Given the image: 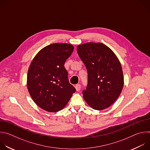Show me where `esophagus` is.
Masks as SVG:
<instances>
[{"label":"esophagus","mask_w":150,"mask_h":150,"mask_svg":"<svg viewBox=\"0 0 150 150\" xmlns=\"http://www.w3.org/2000/svg\"><path fill=\"white\" fill-rule=\"evenodd\" d=\"M75 89L77 91H79L81 89V85L80 84H76L75 85Z\"/></svg>","instance_id":"obj_1"}]
</instances>
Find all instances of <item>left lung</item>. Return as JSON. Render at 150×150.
Here are the masks:
<instances>
[{
	"mask_svg": "<svg viewBox=\"0 0 150 150\" xmlns=\"http://www.w3.org/2000/svg\"><path fill=\"white\" fill-rule=\"evenodd\" d=\"M77 52L88 71V86L82 92L84 100L95 110L109 108L120 95L124 85L119 59L101 42L79 45Z\"/></svg>",
	"mask_w": 150,
	"mask_h": 150,
	"instance_id": "1",
	"label": "left lung"
}]
</instances>
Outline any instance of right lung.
<instances>
[{
	"instance_id": "add662e5",
	"label": "right lung",
	"mask_w": 150,
	"mask_h": 150,
	"mask_svg": "<svg viewBox=\"0 0 150 150\" xmlns=\"http://www.w3.org/2000/svg\"><path fill=\"white\" fill-rule=\"evenodd\" d=\"M74 48L68 43H53L41 49L31 62L27 88L33 101L42 109L49 112L62 110L75 92L64 67Z\"/></svg>"
}]
</instances>
